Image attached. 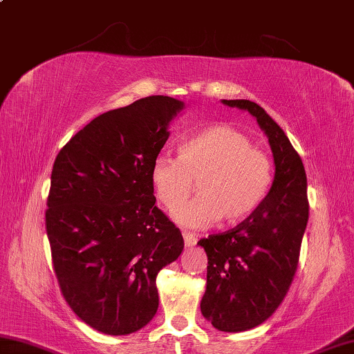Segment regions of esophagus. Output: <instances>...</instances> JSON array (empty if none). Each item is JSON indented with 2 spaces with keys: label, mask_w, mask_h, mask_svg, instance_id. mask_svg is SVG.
Returning a JSON list of instances; mask_svg holds the SVG:
<instances>
[{
  "label": "esophagus",
  "mask_w": 354,
  "mask_h": 354,
  "mask_svg": "<svg viewBox=\"0 0 354 354\" xmlns=\"http://www.w3.org/2000/svg\"><path fill=\"white\" fill-rule=\"evenodd\" d=\"M183 239H185V245H187V247L197 244V234H194V233L183 232Z\"/></svg>",
  "instance_id": "34e87169"
}]
</instances>
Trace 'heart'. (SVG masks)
<instances>
[{"label": "heart", "mask_w": 354, "mask_h": 354, "mask_svg": "<svg viewBox=\"0 0 354 354\" xmlns=\"http://www.w3.org/2000/svg\"><path fill=\"white\" fill-rule=\"evenodd\" d=\"M198 180L200 196L177 209L185 227H205L224 218L238 222L261 205L274 180V163L247 133L213 124L182 141L178 157L161 153L152 161L151 182L157 199L176 209Z\"/></svg>", "instance_id": "heart-1"}]
</instances>
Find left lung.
<instances>
[{"label": "left lung", "instance_id": "left-lung-1", "mask_svg": "<svg viewBox=\"0 0 354 354\" xmlns=\"http://www.w3.org/2000/svg\"><path fill=\"white\" fill-rule=\"evenodd\" d=\"M222 104L257 118L275 163L261 205L232 230L197 243L208 257L203 317L219 331L239 333L268 320L288 294L308 224V185L300 155L263 107L247 99H222Z\"/></svg>", "mask_w": 354, "mask_h": 354}]
</instances>
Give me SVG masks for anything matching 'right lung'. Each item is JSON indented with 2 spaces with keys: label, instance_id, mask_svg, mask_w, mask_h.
<instances>
[{
  "label": "right lung",
  "instance_id": "1",
  "mask_svg": "<svg viewBox=\"0 0 354 354\" xmlns=\"http://www.w3.org/2000/svg\"><path fill=\"white\" fill-rule=\"evenodd\" d=\"M183 107L147 96L105 111L55 157L46 202L54 272L74 314L96 331L126 336L146 326L158 309L157 274L183 250L151 182Z\"/></svg>",
  "mask_w": 354,
  "mask_h": 354
}]
</instances>
